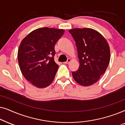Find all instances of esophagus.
<instances>
[{"label":"esophagus","instance_id":"1","mask_svg":"<svg viewBox=\"0 0 125 125\" xmlns=\"http://www.w3.org/2000/svg\"><path fill=\"white\" fill-rule=\"evenodd\" d=\"M71 59H68L67 61H66V62H65L64 63H65V64H69V63L70 62H71Z\"/></svg>","mask_w":125,"mask_h":125}]
</instances>
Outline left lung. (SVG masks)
<instances>
[{
  "instance_id": "left-lung-1",
  "label": "left lung",
  "mask_w": 125,
  "mask_h": 125,
  "mask_svg": "<svg viewBox=\"0 0 125 125\" xmlns=\"http://www.w3.org/2000/svg\"><path fill=\"white\" fill-rule=\"evenodd\" d=\"M76 42L80 66L72 72L75 81L83 86L93 85L104 74L109 65L110 50L106 39L92 28L69 30Z\"/></svg>"
}]
</instances>
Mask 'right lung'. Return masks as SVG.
I'll use <instances>...</instances> for the list:
<instances>
[{
  "instance_id": "right-lung-1",
  "label": "right lung",
  "mask_w": 125,
  "mask_h": 125,
  "mask_svg": "<svg viewBox=\"0 0 125 125\" xmlns=\"http://www.w3.org/2000/svg\"><path fill=\"white\" fill-rule=\"evenodd\" d=\"M63 29L43 27L28 34L20 42L18 60L25 79L38 88L53 81L59 65L54 60V45L64 35Z\"/></svg>"
}]
</instances>
